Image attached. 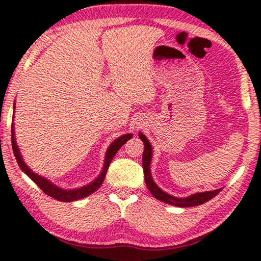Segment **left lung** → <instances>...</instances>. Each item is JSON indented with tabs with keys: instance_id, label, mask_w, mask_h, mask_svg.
I'll return each instance as SVG.
<instances>
[{
	"instance_id": "1",
	"label": "left lung",
	"mask_w": 261,
	"mask_h": 261,
	"mask_svg": "<svg viewBox=\"0 0 261 261\" xmlns=\"http://www.w3.org/2000/svg\"><path fill=\"white\" fill-rule=\"evenodd\" d=\"M139 138L142 139L144 143V152H143V170H144V179H145V184L147 189L150 190V192L153 194L154 198H157L158 200L165 201L170 205L179 206V207H191V206H198L206 203L210 199H212L213 197H216L223 189L213 190V191L207 192H201L192 194L188 198H176L170 196V194L165 193L154 184L150 173V163H151V155H152V147H151L149 141L143 134H139Z\"/></svg>"
}]
</instances>
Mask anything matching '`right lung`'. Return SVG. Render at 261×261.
<instances>
[{
    "label": "right lung",
    "mask_w": 261,
    "mask_h": 261,
    "mask_svg": "<svg viewBox=\"0 0 261 261\" xmlns=\"http://www.w3.org/2000/svg\"><path fill=\"white\" fill-rule=\"evenodd\" d=\"M13 127H14V125L11 124V145H13L14 154H15V157H16V161L18 163L19 168H21L27 174H28V177L31 178V180H33L35 184H36L45 194H48V196L55 198L56 200H61V201H73V200L81 199V198L88 197L89 194H91L92 192H95L96 190H98L99 186L103 184V180H104V178H106L107 171L109 169V165H110L112 158L115 157V154L117 153V151L120 149V147H122L124 144L129 141V139L132 138V135L127 134V135L122 136V137L117 138L114 143L111 144L110 147H109L107 151L106 162H104V168H103L102 173L99 174V177L97 178L95 181L90 182V184L84 186V188L65 191V190H62L60 188H57V186H55L54 184H51L49 180H46V179H44V178L40 177L38 174L34 173L33 171H31L28 166L24 164V162L22 161V157H21V153H19L18 147L16 145V142H15Z\"/></svg>",
    "instance_id": "add662e5"
}]
</instances>
